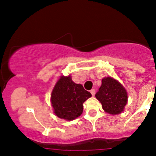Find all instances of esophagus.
Instances as JSON below:
<instances>
[{"instance_id": "obj_1", "label": "esophagus", "mask_w": 156, "mask_h": 156, "mask_svg": "<svg viewBox=\"0 0 156 156\" xmlns=\"http://www.w3.org/2000/svg\"><path fill=\"white\" fill-rule=\"evenodd\" d=\"M90 94H91V95L92 96H94V95H95V90H94V89H91V90H90Z\"/></svg>"}]
</instances>
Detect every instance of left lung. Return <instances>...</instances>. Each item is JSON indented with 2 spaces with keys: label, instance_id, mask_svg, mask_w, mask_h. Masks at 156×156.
<instances>
[{
  "label": "left lung",
  "instance_id": "left-lung-1",
  "mask_svg": "<svg viewBox=\"0 0 156 156\" xmlns=\"http://www.w3.org/2000/svg\"><path fill=\"white\" fill-rule=\"evenodd\" d=\"M96 98L101 102L106 112L118 114L123 111L127 104V94L117 80L107 77L102 79L101 86L96 94Z\"/></svg>",
  "mask_w": 156,
  "mask_h": 156
}]
</instances>
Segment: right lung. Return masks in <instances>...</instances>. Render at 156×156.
<instances>
[{
	"instance_id": "add662e5",
	"label": "right lung",
	"mask_w": 156,
	"mask_h": 156,
	"mask_svg": "<svg viewBox=\"0 0 156 156\" xmlns=\"http://www.w3.org/2000/svg\"><path fill=\"white\" fill-rule=\"evenodd\" d=\"M91 96L82 85L76 84L70 76H62L55 85L51 95L55 114L61 119L73 120L80 116L83 103Z\"/></svg>"
}]
</instances>
